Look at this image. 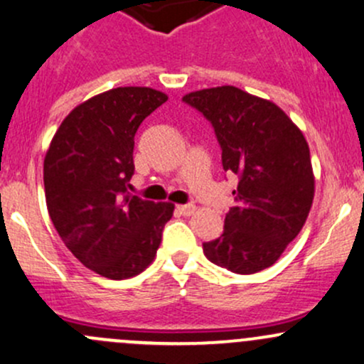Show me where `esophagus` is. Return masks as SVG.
I'll use <instances>...</instances> for the list:
<instances>
[{
    "instance_id": "esophagus-1",
    "label": "esophagus",
    "mask_w": 364,
    "mask_h": 364,
    "mask_svg": "<svg viewBox=\"0 0 364 364\" xmlns=\"http://www.w3.org/2000/svg\"><path fill=\"white\" fill-rule=\"evenodd\" d=\"M176 211L183 216H190V214L195 213V205L193 204H183V205H176Z\"/></svg>"
}]
</instances>
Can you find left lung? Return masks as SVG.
<instances>
[{
  "instance_id": "1",
  "label": "left lung",
  "mask_w": 364,
  "mask_h": 364,
  "mask_svg": "<svg viewBox=\"0 0 364 364\" xmlns=\"http://www.w3.org/2000/svg\"><path fill=\"white\" fill-rule=\"evenodd\" d=\"M213 124L225 172L239 176L237 204L204 255L233 274L269 269L298 235L314 200L311 151L277 105L232 85L183 97Z\"/></svg>"
}]
</instances>
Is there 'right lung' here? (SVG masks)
<instances>
[{"mask_svg": "<svg viewBox=\"0 0 364 364\" xmlns=\"http://www.w3.org/2000/svg\"><path fill=\"white\" fill-rule=\"evenodd\" d=\"M167 101L150 87H118L76 106L45 155L43 183L50 220L87 269L129 279L155 259L174 204L127 192L134 136Z\"/></svg>", "mask_w": 364, "mask_h": 364, "instance_id": "obj_1", "label": "right lung"}]
</instances>
